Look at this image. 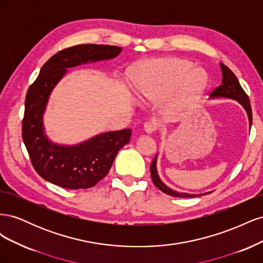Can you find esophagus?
I'll use <instances>...</instances> for the list:
<instances>
[{"instance_id": "esophagus-1", "label": "esophagus", "mask_w": 263, "mask_h": 263, "mask_svg": "<svg viewBox=\"0 0 263 263\" xmlns=\"http://www.w3.org/2000/svg\"><path fill=\"white\" fill-rule=\"evenodd\" d=\"M144 129L147 134H153L156 132L157 129V125L153 122H147L145 125H144Z\"/></svg>"}]
</instances>
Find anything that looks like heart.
Listing matches in <instances>:
<instances>
[{"instance_id": "b5f03b06", "label": "heart", "mask_w": 263, "mask_h": 263, "mask_svg": "<svg viewBox=\"0 0 263 263\" xmlns=\"http://www.w3.org/2000/svg\"><path fill=\"white\" fill-rule=\"evenodd\" d=\"M209 78L201 68L182 58H157L141 62L134 73L138 97L159 102L176 92L172 108L180 110L205 91Z\"/></svg>"}]
</instances>
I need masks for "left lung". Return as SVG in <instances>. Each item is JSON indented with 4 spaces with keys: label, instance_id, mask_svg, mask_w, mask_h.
Returning <instances> with one entry per match:
<instances>
[{
    "label": "left lung",
    "instance_id": "1",
    "mask_svg": "<svg viewBox=\"0 0 263 263\" xmlns=\"http://www.w3.org/2000/svg\"><path fill=\"white\" fill-rule=\"evenodd\" d=\"M220 70H221V84L215 89L211 95V99H218V98H226V99H232L237 101L239 104L246 109L247 115H248L249 118V125L251 127L252 124V110L250 106V101L248 95L246 94L243 89L241 87L239 81H238L237 77L234 74V72L230 70L228 67H226L222 63H219ZM157 158L158 155L155 156L153 162H151L150 165V173H151V179H153L154 184L162 191L163 193L169 194L171 196H177V197H194V196H201V195H206L210 194L211 192H206L203 194H189L184 192H178V191H174L170 189L168 185H165L164 183L161 181V179L159 178V174L157 171Z\"/></svg>",
    "mask_w": 263,
    "mask_h": 263
}]
</instances>
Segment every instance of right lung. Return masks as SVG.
Listing matches in <instances>:
<instances>
[{"mask_svg":"<svg viewBox=\"0 0 263 263\" xmlns=\"http://www.w3.org/2000/svg\"><path fill=\"white\" fill-rule=\"evenodd\" d=\"M122 48L108 45H78L63 49L47 61L25 99L22 136L36 172L65 189H89L104 178L121 148L129 142L132 130L102 133L78 145L54 144L45 134L44 113L53 87L73 68L113 59Z\"/></svg>","mask_w":263,"mask_h":263,"instance_id":"1","label":"right lung"}]
</instances>
